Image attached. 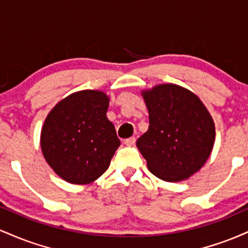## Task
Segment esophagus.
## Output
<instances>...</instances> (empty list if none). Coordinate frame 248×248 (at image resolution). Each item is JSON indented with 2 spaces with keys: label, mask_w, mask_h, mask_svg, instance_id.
Here are the masks:
<instances>
[{
  "label": "esophagus",
  "mask_w": 248,
  "mask_h": 248,
  "mask_svg": "<svg viewBox=\"0 0 248 248\" xmlns=\"http://www.w3.org/2000/svg\"><path fill=\"white\" fill-rule=\"evenodd\" d=\"M135 141H136V139L134 138V136H132V138H128V139H126V140L124 141V143L126 144V146H133V144L135 143Z\"/></svg>",
  "instance_id": "obj_1"
}]
</instances>
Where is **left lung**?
Returning a JSON list of instances; mask_svg holds the SVG:
<instances>
[{
    "mask_svg": "<svg viewBox=\"0 0 248 248\" xmlns=\"http://www.w3.org/2000/svg\"><path fill=\"white\" fill-rule=\"evenodd\" d=\"M149 127L136 141L148 169L167 182L197 172L212 152L215 124L203 102L186 88L163 84L142 93Z\"/></svg>",
    "mask_w": 248,
    "mask_h": 248,
    "instance_id": "8db88e82",
    "label": "left lung"
}]
</instances>
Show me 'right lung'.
Masks as SVG:
<instances>
[{"mask_svg": "<svg viewBox=\"0 0 248 248\" xmlns=\"http://www.w3.org/2000/svg\"><path fill=\"white\" fill-rule=\"evenodd\" d=\"M108 100L100 91H80L58 102L45 119L43 155L69 183L88 184L100 177L120 146L106 116Z\"/></svg>", "mask_w": 248, "mask_h": 248, "instance_id": "obj_1", "label": "right lung"}]
</instances>
